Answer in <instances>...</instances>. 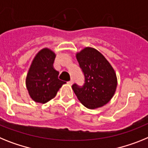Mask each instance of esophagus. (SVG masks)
I'll use <instances>...</instances> for the list:
<instances>
[{"label":"esophagus","instance_id":"esophagus-1","mask_svg":"<svg viewBox=\"0 0 148 148\" xmlns=\"http://www.w3.org/2000/svg\"><path fill=\"white\" fill-rule=\"evenodd\" d=\"M73 83H74V79H71V80H70V81L68 82V83H69V85H72Z\"/></svg>","mask_w":148,"mask_h":148}]
</instances>
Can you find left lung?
I'll use <instances>...</instances> for the list:
<instances>
[{
	"label": "left lung",
	"mask_w": 148,
	"mask_h": 148,
	"mask_svg": "<svg viewBox=\"0 0 148 148\" xmlns=\"http://www.w3.org/2000/svg\"><path fill=\"white\" fill-rule=\"evenodd\" d=\"M76 56L85 77L83 86L76 83L72 86L78 100L83 106L92 110L106 104L117 87L116 74L112 65L92 47H85Z\"/></svg>",
	"instance_id": "obj_1"
}]
</instances>
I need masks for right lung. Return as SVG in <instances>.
Wrapping results in <instances>:
<instances>
[{
    "instance_id": "obj_1",
    "label": "right lung",
    "mask_w": 148,
    "mask_h": 148,
    "mask_svg": "<svg viewBox=\"0 0 148 148\" xmlns=\"http://www.w3.org/2000/svg\"><path fill=\"white\" fill-rule=\"evenodd\" d=\"M56 54L48 48L36 55L28 71L26 86L35 102L45 103L55 96L65 82L59 79V72L53 69Z\"/></svg>"
}]
</instances>
